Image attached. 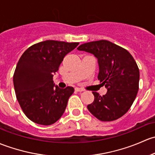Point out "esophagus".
<instances>
[{
	"instance_id": "obj_1",
	"label": "esophagus",
	"mask_w": 155,
	"mask_h": 155,
	"mask_svg": "<svg viewBox=\"0 0 155 155\" xmlns=\"http://www.w3.org/2000/svg\"><path fill=\"white\" fill-rule=\"evenodd\" d=\"M75 91H77V92H84V90L83 89H81V88H78V87H76Z\"/></svg>"
}]
</instances>
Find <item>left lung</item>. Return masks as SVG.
Masks as SVG:
<instances>
[{
  "instance_id": "obj_1",
  "label": "left lung",
  "mask_w": 155,
  "mask_h": 155,
  "mask_svg": "<svg viewBox=\"0 0 155 155\" xmlns=\"http://www.w3.org/2000/svg\"><path fill=\"white\" fill-rule=\"evenodd\" d=\"M78 51L93 54L98 60V79L107 89L105 95L92 92L95 99L87 105L89 111L99 120L110 122L128 111L139 89L140 71L127 50L107 40L81 45Z\"/></svg>"
}]
</instances>
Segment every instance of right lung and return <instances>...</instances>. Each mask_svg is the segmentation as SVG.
<instances>
[{
  "label": "right lung",
  "mask_w": 155,
  "mask_h": 155,
  "mask_svg": "<svg viewBox=\"0 0 155 155\" xmlns=\"http://www.w3.org/2000/svg\"><path fill=\"white\" fill-rule=\"evenodd\" d=\"M78 42L46 40L28 48L15 68L13 84L16 98L27 117L39 125H50L63 116L74 88L60 89L53 76L63 58Z\"/></svg>",
  "instance_id": "obj_1"
}]
</instances>
